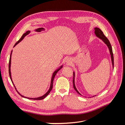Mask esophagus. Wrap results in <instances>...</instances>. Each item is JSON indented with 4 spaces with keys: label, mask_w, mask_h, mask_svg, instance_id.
Returning a JSON list of instances; mask_svg holds the SVG:
<instances>
[{
    "label": "esophagus",
    "mask_w": 125,
    "mask_h": 125,
    "mask_svg": "<svg viewBox=\"0 0 125 125\" xmlns=\"http://www.w3.org/2000/svg\"><path fill=\"white\" fill-rule=\"evenodd\" d=\"M66 64H67V65H70L71 64V63H72L71 59H70V58L67 59L66 61Z\"/></svg>",
    "instance_id": "34e87169"
}]
</instances>
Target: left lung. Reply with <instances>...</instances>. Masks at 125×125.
Listing matches in <instances>:
<instances>
[{
    "instance_id": "obj_1",
    "label": "left lung",
    "mask_w": 125,
    "mask_h": 125,
    "mask_svg": "<svg viewBox=\"0 0 125 125\" xmlns=\"http://www.w3.org/2000/svg\"><path fill=\"white\" fill-rule=\"evenodd\" d=\"M94 34H95V36L98 37V38L101 39L102 40V41L106 45L107 47H108L109 51V53H110V55H111V62H112V67L113 68H114V57H113V50H112V47L111 45L110 42L108 41V40L107 39V38L106 37L104 34H103V32L101 31V30L99 28H94ZM73 88L74 89V90L76 91V92L80 95H82L81 94V93H80L78 90L76 88V86L75 85V72L73 71ZM96 96V95H94L92 97L95 96Z\"/></svg>"
}]
</instances>
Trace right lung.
Wrapping results in <instances>:
<instances>
[{
	"label": "right lung",
	"mask_w": 125,
	"mask_h": 125,
	"mask_svg": "<svg viewBox=\"0 0 125 125\" xmlns=\"http://www.w3.org/2000/svg\"><path fill=\"white\" fill-rule=\"evenodd\" d=\"M45 29L44 28H38V29H36L34 30V31H35V32H41V31H45ZM31 31H26L25 33H24L22 35V37H21V39H20L19 40L16 44H15V45H14V46H16V45H17L18 43H19L21 41L23 40V39L24 38V37H25V36L27 35L28 34H30V33H31ZM12 51H11V54H10V56L9 62V76H10V79H11V82H12V83L13 84V85H14V86L15 89H16V90H17V91L18 92V93H19V95H20L22 97H24V98H26V99H30V100H43V99H44L45 97H46L48 95L49 93H50V92L51 91V90H52V85H53L52 84H53V81H54V78H55V75H56V73H58V71L60 69H61L63 67V65H62L60 66L58 68V69H57L56 70H55V71H54V72L53 73H52V78H51V81L50 87V88H49V90H48V91H47L46 93H45V94H44L43 95L41 96H40V97H35V98L28 97H26V96H23V95H22V94H21L18 91V90H17V88H16V86H15V85H14V83H13V82L12 79V77H11V55H12Z\"/></svg>",
	"instance_id": "1"
}]
</instances>
